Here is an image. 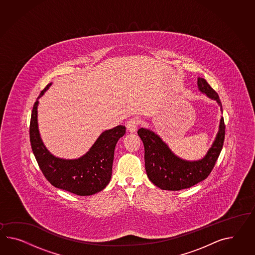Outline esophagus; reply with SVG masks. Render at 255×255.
Here are the masks:
<instances>
[{
  "label": "esophagus",
  "mask_w": 255,
  "mask_h": 255,
  "mask_svg": "<svg viewBox=\"0 0 255 255\" xmlns=\"http://www.w3.org/2000/svg\"><path fill=\"white\" fill-rule=\"evenodd\" d=\"M137 125H138V121H137L136 119H130V121H128L126 123L127 130L129 132H135L137 130Z\"/></svg>",
  "instance_id": "34e87169"
}]
</instances>
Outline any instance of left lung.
I'll use <instances>...</instances> for the list:
<instances>
[{"label":"left lung","instance_id":"8db88e82","mask_svg":"<svg viewBox=\"0 0 255 255\" xmlns=\"http://www.w3.org/2000/svg\"><path fill=\"white\" fill-rule=\"evenodd\" d=\"M197 86L201 93L217 101L222 112V104L218 93L206 80L198 77ZM137 133L144 146V167L148 179L161 190L180 191L193 186L208 177L223 147L225 124L223 117H221L218 133L211 147L203 158L193 161L175 155L168 144L153 130L141 128Z\"/></svg>","mask_w":255,"mask_h":255}]
</instances>
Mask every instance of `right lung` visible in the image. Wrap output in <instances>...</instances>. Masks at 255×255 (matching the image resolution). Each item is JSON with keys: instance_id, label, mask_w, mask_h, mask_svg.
<instances>
[{"instance_id": "add662e5", "label": "right lung", "mask_w": 255, "mask_h": 255, "mask_svg": "<svg viewBox=\"0 0 255 255\" xmlns=\"http://www.w3.org/2000/svg\"><path fill=\"white\" fill-rule=\"evenodd\" d=\"M51 86L41 91L32 110L29 135L32 151L45 178L50 184L80 196L101 192L112 179V163L116 143L125 135L126 128L118 125L106 130L85 155L75 159H64L52 155L45 146L37 124L38 99Z\"/></svg>"}]
</instances>
